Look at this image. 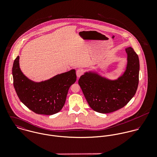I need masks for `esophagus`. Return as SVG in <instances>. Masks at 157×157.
<instances>
[{
	"label": "esophagus",
	"mask_w": 157,
	"mask_h": 157,
	"mask_svg": "<svg viewBox=\"0 0 157 157\" xmlns=\"http://www.w3.org/2000/svg\"><path fill=\"white\" fill-rule=\"evenodd\" d=\"M83 71L81 69H79L76 71V75L78 77H80L81 75H83Z\"/></svg>",
	"instance_id": "34e87169"
}]
</instances>
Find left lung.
Returning a JSON list of instances; mask_svg holds the SVG:
<instances>
[{"instance_id":"left-lung-1","label":"left lung","mask_w":157,"mask_h":157,"mask_svg":"<svg viewBox=\"0 0 157 157\" xmlns=\"http://www.w3.org/2000/svg\"><path fill=\"white\" fill-rule=\"evenodd\" d=\"M128 64L124 74L111 80L94 72H86L78 84L90 105L95 111L108 113L126 105L136 93L139 82L138 56L131 47L126 48Z\"/></svg>"}]
</instances>
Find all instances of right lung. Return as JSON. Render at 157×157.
Listing matches in <instances>:
<instances>
[{
	"mask_svg": "<svg viewBox=\"0 0 157 157\" xmlns=\"http://www.w3.org/2000/svg\"><path fill=\"white\" fill-rule=\"evenodd\" d=\"M13 85L20 100L30 110L38 114L53 115L63 107L70 86L76 81L75 70L58 74L41 82H34L23 74L19 56L12 68Z\"/></svg>",
	"mask_w": 157,
	"mask_h": 157,
	"instance_id": "1",
	"label": "right lung"
}]
</instances>
